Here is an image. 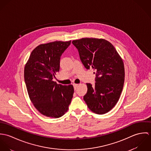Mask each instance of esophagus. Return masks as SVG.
<instances>
[{"label": "esophagus", "instance_id": "obj_1", "mask_svg": "<svg viewBox=\"0 0 151 151\" xmlns=\"http://www.w3.org/2000/svg\"><path fill=\"white\" fill-rule=\"evenodd\" d=\"M73 86H74V89L76 90V88H77V87L78 86V84H73Z\"/></svg>", "mask_w": 151, "mask_h": 151}]
</instances>
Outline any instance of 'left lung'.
Instances as JSON below:
<instances>
[{"label":"left lung","instance_id":"left-lung-1","mask_svg":"<svg viewBox=\"0 0 151 151\" xmlns=\"http://www.w3.org/2000/svg\"><path fill=\"white\" fill-rule=\"evenodd\" d=\"M72 43L78 49L84 67L96 71L95 85L86 84L84 100L88 108L98 114L108 113L118 102L124 86L125 72L122 58L113 45L104 39L85 38Z\"/></svg>","mask_w":151,"mask_h":151}]
</instances>
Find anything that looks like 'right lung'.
<instances>
[{
    "label": "right lung",
    "instance_id": "1",
    "mask_svg": "<svg viewBox=\"0 0 151 151\" xmlns=\"http://www.w3.org/2000/svg\"><path fill=\"white\" fill-rule=\"evenodd\" d=\"M71 41L41 44L31 52L24 67V80L29 99L42 114L59 118L67 111L74 93L72 85L53 81L59 71L60 56Z\"/></svg>",
    "mask_w": 151,
    "mask_h": 151
}]
</instances>
